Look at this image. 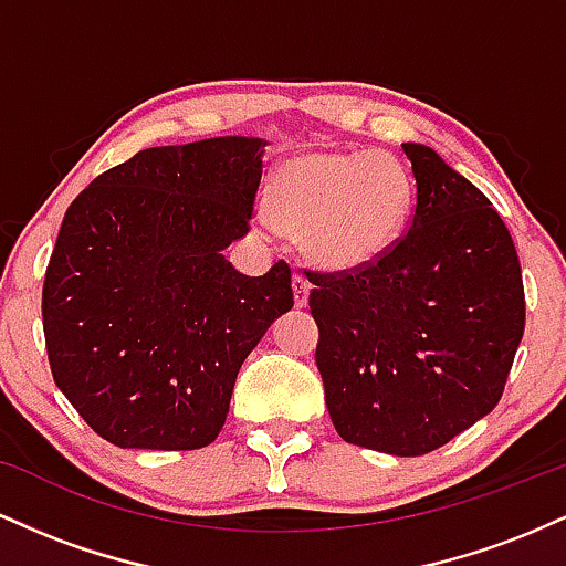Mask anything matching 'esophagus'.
<instances>
[{
    "instance_id": "esophagus-1",
    "label": "esophagus",
    "mask_w": 566,
    "mask_h": 566,
    "mask_svg": "<svg viewBox=\"0 0 566 566\" xmlns=\"http://www.w3.org/2000/svg\"><path fill=\"white\" fill-rule=\"evenodd\" d=\"M292 292H295V305H297V308H305V305H308V295H311L308 279H305L303 274L292 276Z\"/></svg>"
}]
</instances>
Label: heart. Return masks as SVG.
Segmentation results:
<instances>
[{
    "label": "heart",
    "instance_id": "1",
    "mask_svg": "<svg viewBox=\"0 0 566 566\" xmlns=\"http://www.w3.org/2000/svg\"><path fill=\"white\" fill-rule=\"evenodd\" d=\"M412 178L394 154L314 148L271 172L265 216L327 271L375 265L405 233Z\"/></svg>",
    "mask_w": 566,
    "mask_h": 566
}]
</instances>
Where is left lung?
Masks as SVG:
<instances>
[{
  "mask_svg": "<svg viewBox=\"0 0 566 566\" xmlns=\"http://www.w3.org/2000/svg\"><path fill=\"white\" fill-rule=\"evenodd\" d=\"M401 151L418 184L409 231L369 269L308 274V305L335 431L415 458L495 409L524 335V287L492 201L423 143Z\"/></svg>",
  "mask_w": 566,
  "mask_h": 566,
  "instance_id": "8db88e82",
  "label": "left lung"
}]
</instances>
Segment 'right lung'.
I'll return each instance as SVG.
<instances>
[{"label":"right lung","instance_id":"1","mask_svg":"<svg viewBox=\"0 0 566 566\" xmlns=\"http://www.w3.org/2000/svg\"><path fill=\"white\" fill-rule=\"evenodd\" d=\"M263 138L138 151L71 201L42 290L55 386L122 450L216 441L233 382L292 308L290 265L244 276L223 250L247 233Z\"/></svg>","mask_w":566,"mask_h":566}]
</instances>
